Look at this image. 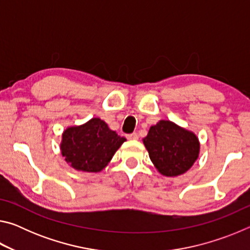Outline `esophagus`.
Wrapping results in <instances>:
<instances>
[{
	"mask_svg": "<svg viewBox=\"0 0 250 250\" xmlns=\"http://www.w3.org/2000/svg\"><path fill=\"white\" fill-rule=\"evenodd\" d=\"M126 138H128L129 140H138V139H139V135H138V133L133 132V133H130V134L126 135Z\"/></svg>",
	"mask_w": 250,
	"mask_h": 250,
	"instance_id": "esophagus-1",
	"label": "esophagus"
}]
</instances>
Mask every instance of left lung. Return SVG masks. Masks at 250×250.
Listing matches in <instances>:
<instances>
[{"mask_svg": "<svg viewBox=\"0 0 250 250\" xmlns=\"http://www.w3.org/2000/svg\"><path fill=\"white\" fill-rule=\"evenodd\" d=\"M143 145L156 170L164 176H179L188 172L200 155L197 135L170 120L152 125Z\"/></svg>", "mask_w": 250, "mask_h": 250, "instance_id": "8db88e82", "label": "left lung"}]
</instances>
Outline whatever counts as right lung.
Returning a JSON list of instances; mask_svg holds the SVG:
<instances>
[{
    "mask_svg": "<svg viewBox=\"0 0 250 250\" xmlns=\"http://www.w3.org/2000/svg\"><path fill=\"white\" fill-rule=\"evenodd\" d=\"M125 138L118 135L100 118L86 124L68 126L62 134L61 152L68 166L75 170L97 173L111 161Z\"/></svg>",
    "mask_w": 250,
    "mask_h": 250,
    "instance_id": "1",
    "label": "right lung"
}]
</instances>
